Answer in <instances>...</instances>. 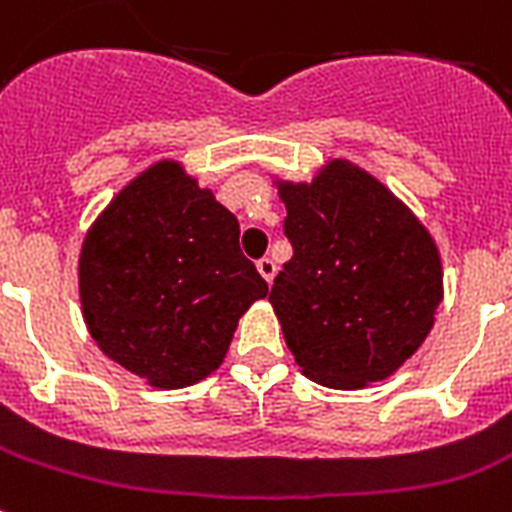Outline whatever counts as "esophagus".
<instances>
[{
	"label": "esophagus",
	"mask_w": 512,
	"mask_h": 512,
	"mask_svg": "<svg viewBox=\"0 0 512 512\" xmlns=\"http://www.w3.org/2000/svg\"><path fill=\"white\" fill-rule=\"evenodd\" d=\"M257 270H260V276H263L268 284H273V278H276V263H273L270 257L257 260Z\"/></svg>",
	"instance_id": "1"
}]
</instances>
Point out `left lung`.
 <instances>
[{
    "label": "left lung",
    "mask_w": 512,
    "mask_h": 512,
    "mask_svg": "<svg viewBox=\"0 0 512 512\" xmlns=\"http://www.w3.org/2000/svg\"><path fill=\"white\" fill-rule=\"evenodd\" d=\"M294 255L270 289L307 378L363 389L392 376L434 326L442 260L421 220L381 181L331 160L310 184L278 181Z\"/></svg>",
    "instance_id": "8db88e82"
}]
</instances>
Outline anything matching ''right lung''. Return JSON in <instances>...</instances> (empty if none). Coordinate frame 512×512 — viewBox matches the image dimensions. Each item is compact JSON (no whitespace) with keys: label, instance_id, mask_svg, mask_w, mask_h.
Returning a JSON list of instances; mask_svg holds the SVG:
<instances>
[{"label":"right lung","instance_id":"right-lung-1","mask_svg":"<svg viewBox=\"0 0 512 512\" xmlns=\"http://www.w3.org/2000/svg\"><path fill=\"white\" fill-rule=\"evenodd\" d=\"M78 292L99 350L149 386L181 389L223 363L268 284L239 249L236 215L160 160L86 231Z\"/></svg>","mask_w":512,"mask_h":512}]
</instances>
